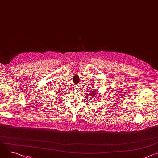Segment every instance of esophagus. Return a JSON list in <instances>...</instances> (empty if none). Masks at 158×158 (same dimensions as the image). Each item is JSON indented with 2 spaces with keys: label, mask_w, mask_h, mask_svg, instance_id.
<instances>
[{
  "label": "esophagus",
  "mask_w": 158,
  "mask_h": 158,
  "mask_svg": "<svg viewBox=\"0 0 158 158\" xmlns=\"http://www.w3.org/2000/svg\"><path fill=\"white\" fill-rule=\"evenodd\" d=\"M76 90H77V91H79V87H76Z\"/></svg>",
  "instance_id": "34e87169"
}]
</instances>
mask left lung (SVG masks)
<instances>
[{
  "label": "left lung",
  "mask_w": 158,
  "mask_h": 158,
  "mask_svg": "<svg viewBox=\"0 0 158 158\" xmlns=\"http://www.w3.org/2000/svg\"><path fill=\"white\" fill-rule=\"evenodd\" d=\"M87 94L89 96H90L91 98L93 99H97L98 97H97V94H98V91L96 89H92V90H89V91L87 92Z\"/></svg>",
  "instance_id": "left-lung-1"
}]
</instances>
